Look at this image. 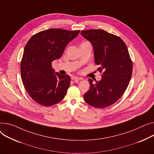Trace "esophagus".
I'll return each mask as SVG.
<instances>
[{"mask_svg":"<svg viewBox=\"0 0 154 154\" xmlns=\"http://www.w3.org/2000/svg\"><path fill=\"white\" fill-rule=\"evenodd\" d=\"M72 80H82V78L81 77H72L71 78Z\"/></svg>","mask_w":154,"mask_h":154,"instance_id":"obj_1","label":"esophagus"}]
</instances>
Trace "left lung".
<instances>
[{"instance_id": "8db88e82", "label": "left lung", "mask_w": 154, "mask_h": 154, "mask_svg": "<svg viewBox=\"0 0 154 154\" xmlns=\"http://www.w3.org/2000/svg\"><path fill=\"white\" fill-rule=\"evenodd\" d=\"M81 35L94 48L95 63L103 75L100 81L88 79L90 88L84 95L88 105L98 108L117 101L126 91L132 72L128 49L119 37L103 29L82 31Z\"/></svg>"}]
</instances>
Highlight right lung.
<instances>
[{
  "instance_id": "1",
  "label": "right lung",
  "mask_w": 154,
  "mask_h": 154,
  "mask_svg": "<svg viewBox=\"0 0 154 154\" xmlns=\"http://www.w3.org/2000/svg\"><path fill=\"white\" fill-rule=\"evenodd\" d=\"M79 32L51 28L35 34L26 43L20 67L22 82L38 104L52 106L65 97L70 77L55 72L51 63L62 56L67 44Z\"/></svg>"
}]
</instances>
